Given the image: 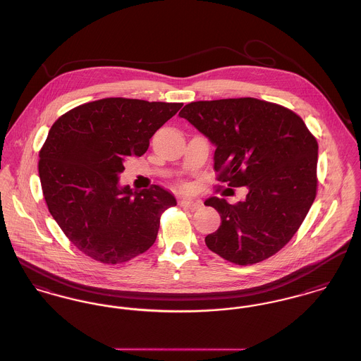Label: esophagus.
Instances as JSON below:
<instances>
[{
    "instance_id": "obj_1",
    "label": "esophagus",
    "mask_w": 361,
    "mask_h": 361,
    "mask_svg": "<svg viewBox=\"0 0 361 361\" xmlns=\"http://www.w3.org/2000/svg\"><path fill=\"white\" fill-rule=\"evenodd\" d=\"M179 205L186 208V209H189V211H192V212L201 208V202L200 201H192V200H180Z\"/></svg>"
}]
</instances>
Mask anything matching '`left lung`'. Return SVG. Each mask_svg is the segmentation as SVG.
Here are the masks:
<instances>
[{"label":"left lung","mask_w":361,"mask_h":361,"mask_svg":"<svg viewBox=\"0 0 361 361\" xmlns=\"http://www.w3.org/2000/svg\"><path fill=\"white\" fill-rule=\"evenodd\" d=\"M179 116L216 146L217 182L249 189L237 204L205 201L221 217L207 246L238 265L274 256L298 231L316 197L314 135L291 109L252 97L195 101Z\"/></svg>","instance_id":"obj_1"}]
</instances>
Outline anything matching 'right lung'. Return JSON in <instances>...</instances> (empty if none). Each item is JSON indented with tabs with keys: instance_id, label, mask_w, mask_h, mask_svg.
Segmentation results:
<instances>
[{
	"instance_id": "add662e5",
	"label": "right lung",
	"mask_w": 361,
	"mask_h": 361,
	"mask_svg": "<svg viewBox=\"0 0 361 361\" xmlns=\"http://www.w3.org/2000/svg\"><path fill=\"white\" fill-rule=\"evenodd\" d=\"M182 105L111 97L75 106L53 123L39 150L42 192L50 215L86 256L121 264L154 243L160 217L176 200L156 185L121 188L119 175L124 160L142 156Z\"/></svg>"
}]
</instances>
